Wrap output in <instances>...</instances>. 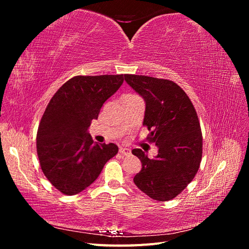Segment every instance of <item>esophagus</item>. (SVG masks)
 I'll return each instance as SVG.
<instances>
[{
  "instance_id": "34e87169",
  "label": "esophagus",
  "mask_w": 249,
  "mask_h": 249,
  "mask_svg": "<svg viewBox=\"0 0 249 249\" xmlns=\"http://www.w3.org/2000/svg\"><path fill=\"white\" fill-rule=\"evenodd\" d=\"M122 155L124 156H129L130 155V150L127 149V147H120V151H119Z\"/></svg>"
}]
</instances>
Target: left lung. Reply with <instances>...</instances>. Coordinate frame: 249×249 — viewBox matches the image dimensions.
<instances>
[{
    "mask_svg": "<svg viewBox=\"0 0 249 249\" xmlns=\"http://www.w3.org/2000/svg\"><path fill=\"white\" fill-rule=\"evenodd\" d=\"M125 81L145 102L146 139L158 154L149 158L140 149L131 151L142 162L134 178L141 192L158 201L176 198L193 181L202 157V133L192 100L181 87L167 79L124 75Z\"/></svg>",
    "mask_w": 249,
    "mask_h": 249,
    "instance_id": "8db88e82",
    "label": "left lung"
}]
</instances>
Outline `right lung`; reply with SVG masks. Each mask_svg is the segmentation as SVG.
<instances>
[{"label":"right lung","instance_id":"obj_1","mask_svg":"<svg viewBox=\"0 0 249 249\" xmlns=\"http://www.w3.org/2000/svg\"><path fill=\"white\" fill-rule=\"evenodd\" d=\"M123 81V75L76 76L47 106L37 130V155L45 177L62 194L73 196L89 187L118 154L114 143H94L88 128Z\"/></svg>","mask_w":249,"mask_h":249}]
</instances>
